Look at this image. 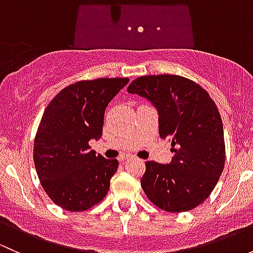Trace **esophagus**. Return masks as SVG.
<instances>
[{"instance_id": "34e87169", "label": "esophagus", "mask_w": 253, "mask_h": 253, "mask_svg": "<svg viewBox=\"0 0 253 253\" xmlns=\"http://www.w3.org/2000/svg\"><path fill=\"white\" fill-rule=\"evenodd\" d=\"M131 155H122L121 158H120V160H122V162H126V160H128V159H131Z\"/></svg>"}]
</instances>
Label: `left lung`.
<instances>
[{
  "label": "left lung",
  "mask_w": 253,
  "mask_h": 253,
  "mask_svg": "<svg viewBox=\"0 0 253 253\" xmlns=\"http://www.w3.org/2000/svg\"><path fill=\"white\" fill-rule=\"evenodd\" d=\"M153 104L160 138L171 141L169 164L145 163L141 185L150 202L171 213L200 206L215 187L225 163L223 122L209 94L180 76H144L127 88Z\"/></svg>",
  "instance_id": "left-lung-1"
}]
</instances>
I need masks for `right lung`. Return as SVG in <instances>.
<instances>
[{
    "label": "right lung",
    "instance_id": "right-lung-1",
    "mask_svg": "<svg viewBox=\"0 0 253 253\" xmlns=\"http://www.w3.org/2000/svg\"><path fill=\"white\" fill-rule=\"evenodd\" d=\"M128 81L77 82L62 89L45 109L33 158L42 188L61 208L86 211L108 193L119 162L96 155L89 141L101 137L106 106Z\"/></svg>",
    "mask_w": 253,
    "mask_h": 253
}]
</instances>
